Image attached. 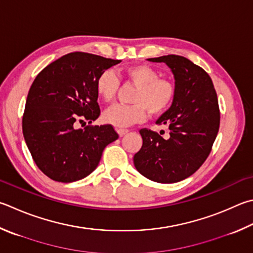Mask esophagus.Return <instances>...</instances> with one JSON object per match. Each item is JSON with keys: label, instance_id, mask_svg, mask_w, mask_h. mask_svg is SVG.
<instances>
[{"label": "esophagus", "instance_id": "1", "mask_svg": "<svg viewBox=\"0 0 253 253\" xmlns=\"http://www.w3.org/2000/svg\"><path fill=\"white\" fill-rule=\"evenodd\" d=\"M117 132H118V135L121 136V137H123L124 135H126L127 132H128V129H124V128H119V129H117Z\"/></svg>", "mask_w": 253, "mask_h": 253}]
</instances>
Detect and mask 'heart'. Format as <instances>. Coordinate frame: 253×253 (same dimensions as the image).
<instances>
[{
	"mask_svg": "<svg viewBox=\"0 0 253 253\" xmlns=\"http://www.w3.org/2000/svg\"><path fill=\"white\" fill-rule=\"evenodd\" d=\"M121 76L136 86L130 105L115 104L103 114L105 123L115 127H127L145 121L151 115H160L167 111L176 95L173 82L166 77H158V72L146 64L130 65L121 71ZM119 80L113 71H104L95 83L96 93L104 102L115 98Z\"/></svg>",
	"mask_w": 253,
	"mask_h": 253,
	"instance_id": "1",
	"label": "heart"
}]
</instances>
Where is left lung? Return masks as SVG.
I'll list each match as a JSON object with an SVG mask.
<instances>
[{
  "label": "left lung",
  "instance_id": "obj_1",
  "mask_svg": "<svg viewBox=\"0 0 253 253\" xmlns=\"http://www.w3.org/2000/svg\"><path fill=\"white\" fill-rule=\"evenodd\" d=\"M148 61L167 64L176 81V95L171 107L156 122L169 127V137L140 129L142 146L134 165L150 180L172 183L195 173L212 149L220 125L217 93L208 73L186 57L166 55Z\"/></svg>",
  "mask_w": 253,
  "mask_h": 253
}]
</instances>
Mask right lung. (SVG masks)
I'll use <instances>...</instances> for the list:
<instances>
[{"label": "right lung", "instance_id": "1", "mask_svg": "<svg viewBox=\"0 0 253 253\" xmlns=\"http://www.w3.org/2000/svg\"><path fill=\"white\" fill-rule=\"evenodd\" d=\"M119 59L74 52L39 73L26 98L23 135L40 170L58 182L88 176L98 166L103 150L118 138L112 125H87L100 115L95 83L100 73Z\"/></svg>", "mask_w": 253, "mask_h": 253}]
</instances>
